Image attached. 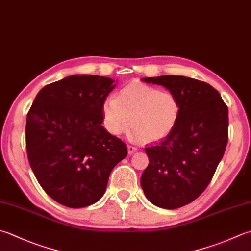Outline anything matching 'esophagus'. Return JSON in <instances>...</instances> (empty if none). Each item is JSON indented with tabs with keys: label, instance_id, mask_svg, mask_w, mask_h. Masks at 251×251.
I'll return each mask as SVG.
<instances>
[{
	"label": "esophagus",
	"instance_id": "1",
	"mask_svg": "<svg viewBox=\"0 0 251 251\" xmlns=\"http://www.w3.org/2000/svg\"><path fill=\"white\" fill-rule=\"evenodd\" d=\"M127 151H128V153L129 154H132L134 153V152H136L137 151V147H135V146H128L127 147Z\"/></svg>",
	"mask_w": 251,
	"mask_h": 251
}]
</instances>
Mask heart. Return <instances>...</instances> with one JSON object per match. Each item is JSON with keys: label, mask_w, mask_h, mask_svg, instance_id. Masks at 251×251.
Wrapping results in <instances>:
<instances>
[{"label": "heart", "mask_w": 251, "mask_h": 251, "mask_svg": "<svg viewBox=\"0 0 251 251\" xmlns=\"http://www.w3.org/2000/svg\"><path fill=\"white\" fill-rule=\"evenodd\" d=\"M180 115L177 96L169 90L131 83L117 98L110 96L102 103L105 128L121 135L131 125V134L146 141L160 140L175 128Z\"/></svg>", "instance_id": "b5f03b06"}]
</instances>
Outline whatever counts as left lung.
Segmentation results:
<instances>
[{
	"label": "left lung",
	"mask_w": 251,
	"mask_h": 251,
	"mask_svg": "<svg viewBox=\"0 0 251 251\" xmlns=\"http://www.w3.org/2000/svg\"><path fill=\"white\" fill-rule=\"evenodd\" d=\"M141 80L165 87L180 102L175 128L146 148L149 165L140 178L151 203L177 209L198 198L212 179L227 145L228 109L212 86L194 78L164 75Z\"/></svg>",
	"instance_id": "obj_1"
}]
</instances>
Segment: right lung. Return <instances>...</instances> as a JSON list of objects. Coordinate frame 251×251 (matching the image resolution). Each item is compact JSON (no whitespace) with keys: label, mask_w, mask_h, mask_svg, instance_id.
<instances>
[{"label":"right lung","mask_w":251,"mask_h":251,"mask_svg":"<svg viewBox=\"0 0 251 251\" xmlns=\"http://www.w3.org/2000/svg\"><path fill=\"white\" fill-rule=\"evenodd\" d=\"M115 80L73 75L38 92L26 123L29 164L43 190L68 208H83L105 193L127 146L102 126V103Z\"/></svg>","instance_id":"right-lung-1"}]
</instances>
